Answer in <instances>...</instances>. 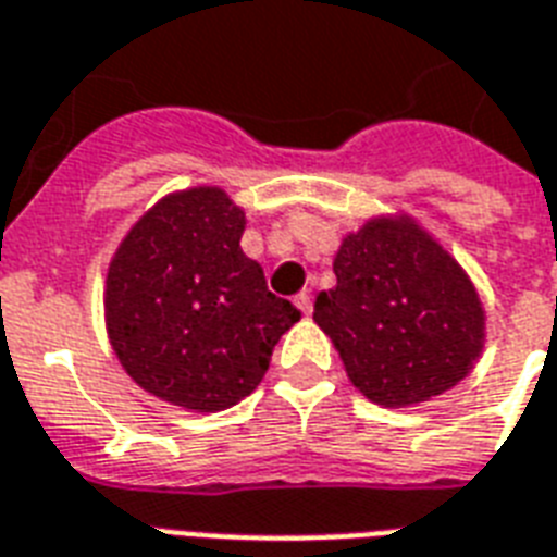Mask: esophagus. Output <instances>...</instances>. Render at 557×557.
Here are the masks:
<instances>
[{"label":"esophagus","instance_id":"34e87169","mask_svg":"<svg viewBox=\"0 0 557 557\" xmlns=\"http://www.w3.org/2000/svg\"><path fill=\"white\" fill-rule=\"evenodd\" d=\"M296 305H299V310L305 317L313 313V299H310V293H299V296H296Z\"/></svg>","mask_w":557,"mask_h":557}]
</instances>
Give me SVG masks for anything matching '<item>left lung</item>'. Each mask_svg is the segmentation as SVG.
<instances>
[{
    "label": "left lung",
    "mask_w": 557,
    "mask_h": 557,
    "mask_svg": "<svg viewBox=\"0 0 557 557\" xmlns=\"http://www.w3.org/2000/svg\"><path fill=\"white\" fill-rule=\"evenodd\" d=\"M334 275L337 287L319 293L313 319L366 398L409 407L471 372L485 325L480 296L426 232L372 220L343 240Z\"/></svg>",
    "instance_id": "8db88e82"
}]
</instances>
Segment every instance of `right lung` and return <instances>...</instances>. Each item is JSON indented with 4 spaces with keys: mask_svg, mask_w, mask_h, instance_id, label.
Instances as JSON below:
<instances>
[{
    "mask_svg": "<svg viewBox=\"0 0 557 557\" xmlns=\"http://www.w3.org/2000/svg\"><path fill=\"white\" fill-rule=\"evenodd\" d=\"M244 211L220 188L171 194L131 230L107 273V331L150 395L218 412L264 377L299 310L244 256Z\"/></svg>",
    "mask_w": 557,
    "mask_h": 557,
    "instance_id": "obj_1",
    "label": "right lung"
}]
</instances>
